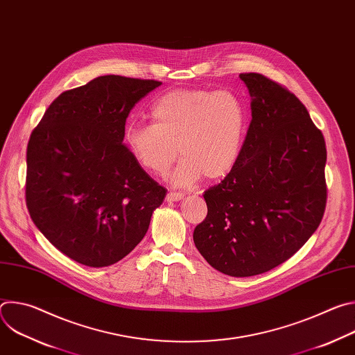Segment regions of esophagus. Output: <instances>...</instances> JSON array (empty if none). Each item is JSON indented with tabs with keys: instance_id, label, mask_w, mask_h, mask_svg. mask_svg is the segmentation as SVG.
Segmentation results:
<instances>
[{
	"instance_id": "34e87169",
	"label": "esophagus",
	"mask_w": 355,
	"mask_h": 355,
	"mask_svg": "<svg viewBox=\"0 0 355 355\" xmlns=\"http://www.w3.org/2000/svg\"><path fill=\"white\" fill-rule=\"evenodd\" d=\"M182 198H184V193L175 192V191H170V192L167 193V196H166V199H167L168 202H175V200H180V199H182Z\"/></svg>"
}]
</instances>
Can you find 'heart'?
Listing matches in <instances>:
<instances>
[{
    "mask_svg": "<svg viewBox=\"0 0 355 355\" xmlns=\"http://www.w3.org/2000/svg\"><path fill=\"white\" fill-rule=\"evenodd\" d=\"M151 125L130 123L123 133L129 155L147 173L163 175L177 159V185H189L202 175L225 177L236 166L247 129L241 101L230 91L175 89L150 110Z\"/></svg>",
    "mask_w": 355,
    "mask_h": 355,
    "instance_id": "b5f03b06",
    "label": "heart"
}]
</instances>
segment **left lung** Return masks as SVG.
Masks as SVG:
<instances>
[{
    "mask_svg": "<svg viewBox=\"0 0 355 355\" xmlns=\"http://www.w3.org/2000/svg\"><path fill=\"white\" fill-rule=\"evenodd\" d=\"M240 78L251 96V122L236 166L204 193L208 215L193 243L215 270L251 277L285 263L319 227L327 151L291 91L259 73Z\"/></svg>",
    "mask_w": 355,
    "mask_h": 355,
    "instance_id": "left-lung-1",
    "label": "left lung"
}]
</instances>
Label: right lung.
<instances>
[{
  "instance_id": "add662e5",
  "label": "right lung",
  "mask_w": 355,
  "mask_h": 355,
  "mask_svg": "<svg viewBox=\"0 0 355 355\" xmlns=\"http://www.w3.org/2000/svg\"><path fill=\"white\" fill-rule=\"evenodd\" d=\"M156 80L101 76L62 92L26 150V207L36 227L71 260L99 268L141 241L167 189L123 144L125 123Z\"/></svg>"
}]
</instances>
